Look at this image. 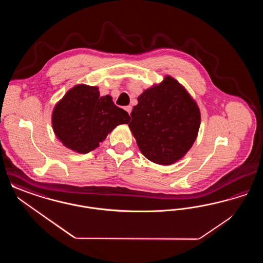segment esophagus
<instances>
[{
  "label": "esophagus",
  "mask_w": 263,
  "mask_h": 263,
  "mask_svg": "<svg viewBox=\"0 0 263 263\" xmlns=\"http://www.w3.org/2000/svg\"><path fill=\"white\" fill-rule=\"evenodd\" d=\"M125 110L127 112L129 113V115H130V113L132 111V106L131 105H128V106H125Z\"/></svg>",
  "instance_id": "34e87169"
}]
</instances>
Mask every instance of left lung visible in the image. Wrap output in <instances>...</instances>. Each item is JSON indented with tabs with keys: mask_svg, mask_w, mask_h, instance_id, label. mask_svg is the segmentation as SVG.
Instances as JSON below:
<instances>
[{
	"mask_svg": "<svg viewBox=\"0 0 263 263\" xmlns=\"http://www.w3.org/2000/svg\"><path fill=\"white\" fill-rule=\"evenodd\" d=\"M128 124L141 153L163 165L182 159L195 142L201 114L186 88L171 76L138 97Z\"/></svg>",
	"mask_w": 263,
	"mask_h": 263,
	"instance_id": "8db88e82",
	"label": "left lung"
}]
</instances>
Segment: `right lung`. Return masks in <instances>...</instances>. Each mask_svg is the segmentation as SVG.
Returning <instances> with one entry per match:
<instances>
[{"instance_id": "right-lung-1", "label": "right lung", "mask_w": 263, "mask_h": 263, "mask_svg": "<svg viewBox=\"0 0 263 263\" xmlns=\"http://www.w3.org/2000/svg\"><path fill=\"white\" fill-rule=\"evenodd\" d=\"M51 121L55 136L66 148L87 154L116 126L128 124L130 116L114 104L110 96L100 97L98 87L80 84L55 104Z\"/></svg>"}]
</instances>
